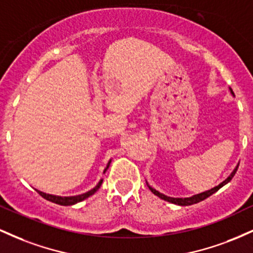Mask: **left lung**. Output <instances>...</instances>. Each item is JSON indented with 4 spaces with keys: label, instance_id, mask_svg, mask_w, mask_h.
Returning a JSON list of instances; mask_svg holds the SVG:
<instances>
[{
    "label": "left lung",
    "instance_id": "1",
    "mask_svg": "<svg viewBox=\"0 0 253 253\" xmlns=\"http://www.w3.org/2000/svg\"><path fill=\"white\" fill-rule=\"evenodd\" d=\"M229 90H231V92H232V94H233V91H232L231 88H229ZM238 167H239V165H238ZM238 167L233 171H232L231 175H229L227 178L225 179V181L220 183L219 185H216V187L211 188V190L203 191V193L197 194V195H194V196H191V197H170V196L164 195V194L159 193L158 190H156L155 188H152V187H151V185H149V183H147V182H146V184H147V187L150 188V190L152 191L153 194H155V195H157L158 197H161V199L164 200V201L171 202V203H173V205H178V206H190V205H195V203H199V202L203 201V200H206V199H207V197H210L211 195H213L214 193H216V191L219 190L220 188H222L223 185L227 184V183L231 181L232 178H233L234 175H236V172H237V170H238Z\"/></svg>",
    "mask_w": 253,
    "mask_h": 253
}]
</instances>
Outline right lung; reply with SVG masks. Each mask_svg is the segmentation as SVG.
Here are the masks:
<instances>
[{
  "label": "right lung",
  "mask_w": 253,
  "mask_h": 253,
  "mask_svg": "<svg viewBox=\"0 0 253 253\" xmlns=\"http://www.w3.org/2000/svg\"><path fill=\"white\" fill-rule=\"evenodd\" d=\"M110 162H112V161L108 162V164H107V168H106V169H104L103 173L106 172L107 169H108V168H109ZM102 182H103V179H100V182H98L97 184L95 185L94 188H92V189H90L89 191H86V193L81 194V195H76V196H57V195H51V194L42 193V191H40V190H37V191H38V193H39L40 196H42L43 199H46V200H47V201L57 203V205H60V206H72V205H75V203H78V202L83 201V200L88 199L89 196L94 195V194L98 190V188L101 187Z\"/></svg>",
  "instance_id": "add662e5"
}]
</instances>
